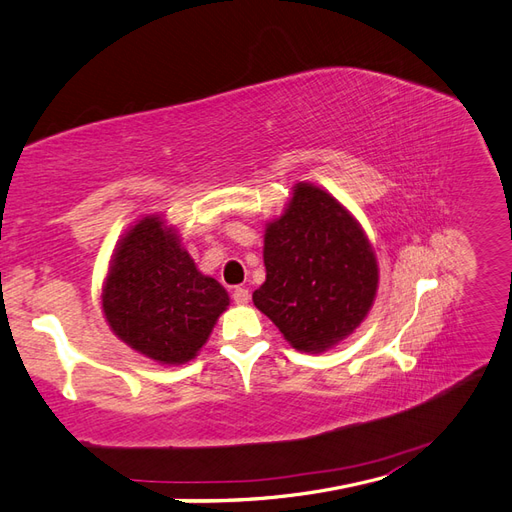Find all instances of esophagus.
Here are the masks:
<instances>
[{"label":"esophagus","instance_id":"1","mask_svg":"<svg viewBox=\"0 0 512 512\" xmlns=\"http://www.w3.org/2000/svg\"><path fill=\"white\" fill-rule=\"evenodd\" d=\"M231 298L235 305H246L248 300H251V294H248V290H244V287H235V290L231 292Z\"/></svg>","mask_w":512,"mask_h":512}]
</instances>
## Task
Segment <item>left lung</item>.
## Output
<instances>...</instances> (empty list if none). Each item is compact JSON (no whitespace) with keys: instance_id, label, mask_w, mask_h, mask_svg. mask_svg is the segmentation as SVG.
I'll return each mask as SVG.
<instances>
[{"instance_id":"8db88e82","label":"left lung","mask_w":512,"mask_h":512,"mask_svg":"<svg viewBox=\"0 0 512 512\" xmlns=\"http://www.w3.org/2000/svg\"><path fill=\"white\" fill-rule=\"evenodd\" d=\"M266 281L253 292L292 348L324 352L368 318L378 261L363 227L333 194L300 181L264 233Z\"/></svg>"}]
</instances>
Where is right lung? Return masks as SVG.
Returning a JSON list of instances; mask_svg holds the SVG:
<instances>
[{
	"mask_svg": "<svg viewBox=\"0 0 512 512\" xmlns=\"http://www.w3.org/2000/svg\"><path fill=\"white\" fill-rule=\"evenodd\" d=\"M227 307L225 287L199 272L162 216L140 218L116 244L101 309L112 333L142 357L162 365L192 361Z\"/></svg>",
	"mask_w": 512,
	"mask_h": 512,
	"instance_id": "add662e5",
	"label": "right lung"
}]
</instances>
